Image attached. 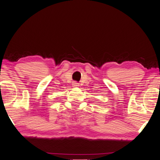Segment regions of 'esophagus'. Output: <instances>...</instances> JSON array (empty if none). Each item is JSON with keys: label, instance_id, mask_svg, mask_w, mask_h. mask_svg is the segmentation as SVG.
Segmentation results:
<instances>
[{"label": "esophagus", "instance_id": "esophagus-1", "mask_svg": "<svg viewBox=\"0 0 160 160\" xmlns=\"http://www.w3.org/2000/svg\"><path fill=\"white\" fill-rule=\"evenodd\" d=\"M79 84V83H78V82H72V87H78V85Z\"/></svg>", "mask_w": 160, "mask_h": 160}]
</instances>
